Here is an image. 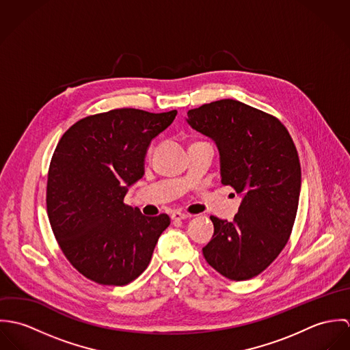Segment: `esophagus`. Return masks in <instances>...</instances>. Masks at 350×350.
<instances>
[{
  "label": "esophagus",
  "instance_id": "1",
  "mask_svg": "<svg viewBox=\"0 0 350 350\" xmlns=\"http://www.w3.org/2000/svg\"><path fill=\"white\" fill-rule=\"evenodd\" d=\"M189 217H190L189 214H185V213H180V211H174V213H171V218H172L174 221L186 219V218H189Z\"/></svg>",
  "mask_w": 350,
  "mask_h": 350
}]
</instances>
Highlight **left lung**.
Instances as JSON below:
<instances>
[{"label": "left lung", "instance_id": "8db88e82", "mask_svg": "<svg viewBox=\"0 0 350 350\" xmlns=\"http://www.w3.org/2000/svg\"><path fill=\"white\" fill-rule=\"evenodd\" d=\"M187 117L215 142L222 185L243 197L232 222L210 217L214 234L203 256L222 276L248 280L272 264L291 236L301 178L298 150L276 117L240 100L204 103Z\"/></svg>", "mask_w": 350, "mask_h": 350}]
</instances>
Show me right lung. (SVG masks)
Returning <instances> with one entry per match:
<instances>
[{"mask_svg":"<svg viewBox=\"0 0 350 350\" xmlns=\"http://www.w3.org/2000/svg\"><path fill=\"white\" fill-rule=\"evenodd\" d=\"M176 113L114 109L77 121L59 140L49 168V219L63 254L89 280L125 286L148 267L170 217H146L124 198L144 175L152 139Z\"/></svg>","mask_w":350,"mask_h":350,"instance_id":"obj_1","label":"right lung"}]
</instances>
